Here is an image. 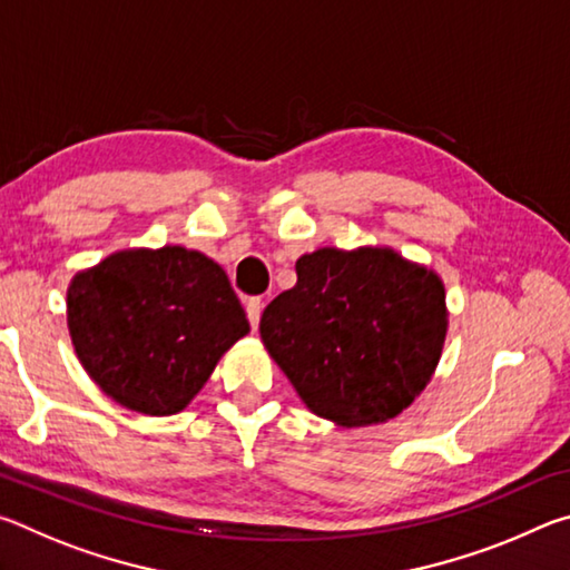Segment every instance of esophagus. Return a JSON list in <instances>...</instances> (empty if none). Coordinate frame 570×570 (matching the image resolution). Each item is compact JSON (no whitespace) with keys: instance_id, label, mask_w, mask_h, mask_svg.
Returning <instances> with one entry per match:
<instances>
[{"instance_id":"34e87169","label":"esophagus","mask_w":570,"mask_h":570,"mask_svg":"<svg viewBox=\"0 0 570 570\" xmlns=\"http://www.w3.org/2000/svg\"><path fill=\"white\" fill-rule=\"evenodd\" d=\"M262 308H264L262 298H248L246 316H248V322H250V330H256V326H258V320H262Z\"/></svg>"}]
</instances>
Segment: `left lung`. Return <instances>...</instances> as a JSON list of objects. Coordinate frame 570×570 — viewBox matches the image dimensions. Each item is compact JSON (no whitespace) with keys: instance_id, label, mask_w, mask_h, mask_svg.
Segmentation results:
<instances>
[{"instance_id":"obj_1","label":"left lung","mask_w":570,"mask_h":570,"mask_svg":"<svg viewBox=\"0 0 570 570\" xmlns=\"http://www.w3.org/2000/svg\"><path fill=\"white\" fill-rule=\"evenodd\" d=\"M262 342L314 414L340 428L397 417L428 387L448 334L442 278L387 246L320 248L264 308Z\"/></svg>"}]
</instances>
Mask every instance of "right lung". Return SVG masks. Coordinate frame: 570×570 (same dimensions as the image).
I'll use <instances>...</instances> for the list:
<instances>
[{"mask_svg":"<svg viewBox=\"0 0 570 570\" xmlns=\"http://www.w3.org/2000/svg\"><path fill=\"white\" fill-rule=\"evenodd\" d=\"M67 326L90 380L153 417L186 407L250 330L224 268L183 246L125 248L75 274Z\"/></svg>","mask_w":570,"mask_h":570,"instance_id":"obj_1","label":"right lung"}]
</instances>
